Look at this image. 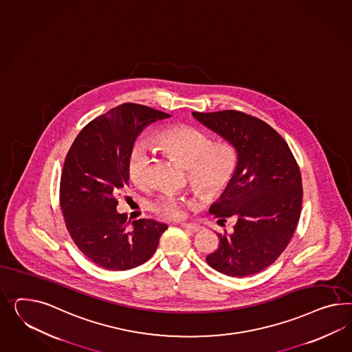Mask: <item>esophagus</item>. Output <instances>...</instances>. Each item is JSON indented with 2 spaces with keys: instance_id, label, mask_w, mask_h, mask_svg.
I'll return each instance as SVG.
<instances>
[{
  "instance_id": "esophagus-1",
  "label": "esophagus",
  "mask_w": 352,
  "mask_h": 352,
  "mask_svg": "<svg viewBox=\"0 0 352 352\" xmlns=\"http://www.w3.org/2000/svg\"><path fill=\"white\" fill-rule=\"evenodd\" d=\"M181 226L185 230L192 231V232H197V231H199L201 229V225H198V223H189V222H182Z\"/></svg>"
}]
</instances>
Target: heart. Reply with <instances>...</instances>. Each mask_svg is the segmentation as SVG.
<instances>
[{"instance_id":"heart-1","label":"heart","mask_w":352,"mask_h":352,"mask_svg":"<svg viewBox=\"0 0 352 352\" xmlns=\"http://www.w3.org/2000/svg\"><path fill=\"white\" fill-rule=\"evenodd\" d=\"M162 151L182 162L189 171V180L204 195H214L230 182L238 164V155L229 142H214L206 132L191 126H173L155 135ZM153 155L145 142L132 145L127 158L131 180L145 186L151 182ZM194 204L173 194H163L151 203V210L166 219L179 220L186 207Z\"/></svg>"}]
</instances>
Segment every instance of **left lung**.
I'll return each mask as SVG.
<instances>
[{"instance_id":"obj_1","label":"left lung","mask_w":352,"mask_h":352,"mask_svg":"<svg viewBox=\"0 0 352 352\" xmlns=\"http://www.w3.org/2000/svg\"><path fill=\"white\" fill-rule=\"evenodd\" d=\"M192 117L234 146L236 170L210 213L234 217V232L217 234L219 248L206 257L228 276H250L269 267L292 239L300 220L302 180L288 144L267 123L236 111Z\"/></svg>"}]
</instances>
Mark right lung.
<instances>
[{"mask_svg": "<svg viewBox=\"0 0 352 352\" xmlns=\"http://www.w3.org/2000/svg\"><path fill=\"white\" fill-rule=\"evenodd\" d=\"M171 117L139 104H122L86 124L64 162L60 206L80 251L104 269L129 270L157 251L167 225L136 220L126 228L117 195L129 186L127 158L142 130Z\"/></svg>", "mask_w": 352, "mask_h": 352, "instance_id": "right-lung-1", "label": "right lung"}]
</instances>
